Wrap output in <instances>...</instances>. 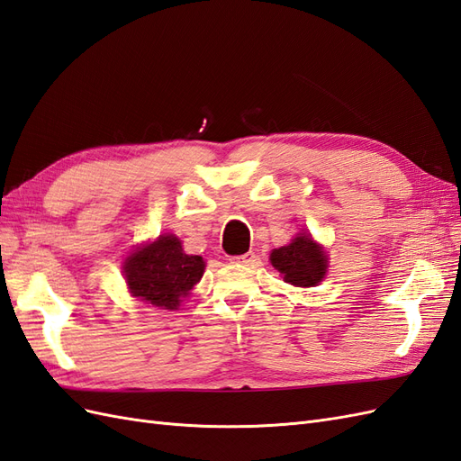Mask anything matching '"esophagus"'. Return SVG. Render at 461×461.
<instances>
[{
    "label": "esophagus",
    "instance_id": "obj_1",
    "mask_svg": "<svg viewBox=\"0 0 461 461\" xmlns=\"http://www.w3.org/2000/svg\"><path fill=\"white\" fill-rule=\"evenodd\" d=\"M256 259H258V256L254 254V252H246V254H242V256H236V258H232V261H236V263H256Z\"/></svg>",
    "mask_w": 461,
    "mask_h": 461
}]
</instances>
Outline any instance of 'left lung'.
<instances>
[{"label":"left lung","mask_w":461,"mask_h":461,"mask_svg":"<svg viewBox=\"0 0 461 461\" xmlns=\"http://www.w3.org/2000/svg\"><path fill=\"white\" fill-rule=\"evenodd\" d=\"M327 259L323 246H319L308 232L298 234L290 244L273 249L269 256L271 265L283 275L285 283L300 288H310L323 281L329 267Z\"/></svg>","instance_id":"obj_1"}]
</instances>
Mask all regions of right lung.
Listing matches in <instances>:
<instances>
[{
    "mask_svg": "<svg viewBox=\"0 0 461 461\" xmlns=\"http://www.w3.org/2000/svg\"><path fill=\"white\" fill-rule=\"evenodd\" d=\"M203 269L202 256H188L175 234H161L124 259L122 275L134 298L153 308L176 310L200 283Z\"/></svg>",
    "mask_w": 461,
    "mask_h": 461,
    "instance_id": "1",
    "label": "right lung"
}]
</instances>
